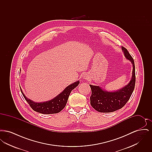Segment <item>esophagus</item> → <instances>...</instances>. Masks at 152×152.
Here are the masks:
<instances>
[{
    "instance_id": "1",
    "label": "esophagus",
    "mask_w": 152,
    "mask_h": 152,
    "mask_svg": "<svg viewBox=\"0 0 152 152\" xmlns=\"http://www.w3.org/2000/svg\"><path fill=\"white\" fill-rule=\"evenodd\" d=\"M83 78H84V79H87V75H84L83 76Z\"/></svg>"
}]
</instances>
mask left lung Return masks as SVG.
I'll return each mask as SVG.
<instances>
[{
    "mask_svg": "<svg viewBox=\"0 0 152 152\" xmlns=\"http://www.w3.org/2000/svg\"><path fill=\"white\" fill-rule=\"evenodd\" d=\"M121 48L125 58L129 60L133 64L132 77L127 86L115 92H107L99 86L89 85L92 91L90 97L91 105L99 112H112L122 108L129 100L134 89L136 75L134 60L125 47L122 46Z\"/></svg>",
    "mask_w": 152,
    "mask_h": 152,
    "instance_id": "1",
    "label": "left lung"
}]
</instances>
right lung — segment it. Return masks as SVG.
<instances>
[{"label": "right lung", "instance_id": "obj_1", "mask_svg": "<svg viewBox=\"0 0 152 152\" xmlns=\"http://www.w3.org/2000/svg\"><path fill=\"white\" fill-rule=\"evenodd\" d=\"M79 81H78L75 83H73L72 84L68 86L56 97L51 100L43 102H35L34 101L27 99L23 93L20 87V88L25 100L34 110L42 114H54L58 113L64 109L67 102L70 93L73 89L79 85Z\"/></svg>", "mask_w": 152, "mask_h": 152}]
</instances>
